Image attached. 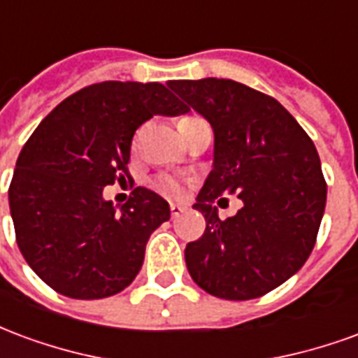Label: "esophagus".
<instances>
[{
    "instance_id": "obj_1",
    "label": "esophagus",
    "mask_w": 358,
    "mask_h": 358,
    "mask_svg": "<svg viewBox=\"0 0 358 358\" xmlns=\"http://www.w3.org/2000/svg\"><path fill=\"white\" fill-rule=\"evenodd\" d=\"M182 213H186V205H182V203H171V215H172V218L180 217Z\"/></svg>"
}]
</instances>
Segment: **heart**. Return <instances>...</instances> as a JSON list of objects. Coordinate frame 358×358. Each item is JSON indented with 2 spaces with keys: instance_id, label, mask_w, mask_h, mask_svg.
<instances>
[{
  "instance_id": "b5f03b06",
  "label": "heart",
  "mask_w": 358,
  "mask_h": 358,
  "mask_svg": "<svg viewBox=\"0 0 358 358\" xmlns=\"http://www.w3.org/2000/svg\"><path fill=\"white\" fill-rule=\"evenodd\" d=\"M189 118H194V117H186V118H182V120H189ZM155 186L159 192H163V194L166 195L182 194V184H180L176 178H172V176H159V178L155 180Z\"/></svg>"
}]
</instances>
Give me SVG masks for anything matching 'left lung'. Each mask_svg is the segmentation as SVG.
<instances>
[{"mask_svg":"<svg viewBox=\"0 0 358 358\" xmlns=\"http://www.w3.org/2000/svg\"><path fill=\"white\" fill-rule=\"evenodd\" d=\"M169 88L213 128V171L197 194L207 228L186 245L189 276L215 297L248 301L282 285L315 248L326 182L313 140L280 103L226 78L171 80ZM238 193L244 207L220 221L212 203Z\"/></svg>","mask_w":358,"mask_h":358,"instance_id":"left-lung-1","label":"left lung"}]
</instances>
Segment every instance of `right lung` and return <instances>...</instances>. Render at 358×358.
Here are the masks:
<instances>
[{"label":"right lung","mask_w":358,"mask_h":358,"mask_svg":"<svg viewBox=\"0 0 358 358\" xmlns=\"http://www.w3.org/2000/svg\"><path fill=\"white\" fill-rule=\"evenodd\" d=\"M187 113L159 82H101L43 118L20 151L9 209L24 261L55 292L103 299L138 276L151 234L171 207L136 187L115 207L103 187L128 176L134 132L155 115Z\"/></svg>","instance_id":"right-lung-1"}]
</instances>
